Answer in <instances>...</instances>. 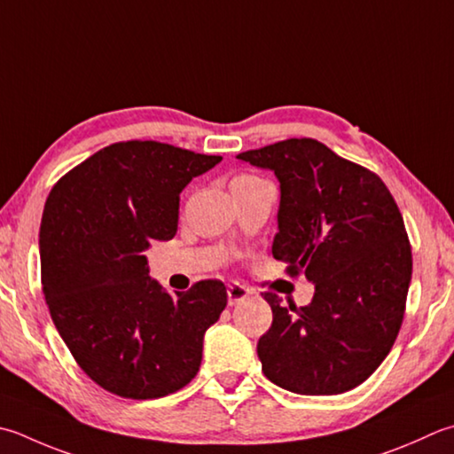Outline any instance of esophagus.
Masks as SVG:
<instances>
[{
	"label": "esophagus",
	"instance_id": "34e87169",
	"mask_svg": "<svg viewBox=\"0 0 454 454\" xmlns=\"http://www.w3.org/2000/svg\"><path fill=\"white\" fill-rule=\"evenodd\" d=\"M247 297H250V289L242 286V283H230L228 286V305L230 307L238 305L239 301H244Z\"/></svg>",
	"mask_w": 454,
	"mask_h": 454
}]
</instances>
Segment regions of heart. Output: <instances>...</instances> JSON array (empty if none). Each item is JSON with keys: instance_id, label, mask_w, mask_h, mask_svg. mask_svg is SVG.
I'll use <instances>...</instances> for the list:
<instances>
[{"instance_id": "heart-1", "label": "heart", "mask_w": 454, "mask_h": 454, "mask_svg": "<svg viewBox=\"0 0 454 454\" xmlns=\"http://www.w3.org/2000/svg\"><path fill=\"white\" fill-rule=\"evenodd\" d=\"M238 179H254V176H250V175H242V176H238Z\"/></svg>"}]
</instances>
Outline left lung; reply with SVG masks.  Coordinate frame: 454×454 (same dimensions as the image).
I'll use <instances>...</instances> for the list:
<instances>
[{
	"label": "left lung",
	"instance_id": "8db88e82",
	"mask_svg": "<svg viewBox=\"0 0 454 454\" xmlns=\"http://www.w3.org/2000/svg\"><path fill=\"white\" fill-rule=\"evenodd\" d=\"M279 181L271 254L289 275L315 283L307 307L263 299L273 323L257 342L262 370L301 395L360 386L392 350L411 281V246L402 212L376 173L321 141L286 139L238 155Z\"/></svg>",
	"mask_w": 454,
	"mask_h": 454
}]
</instances>
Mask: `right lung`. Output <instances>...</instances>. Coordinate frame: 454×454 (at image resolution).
Segmentation results:
<instances>
[{
    "label": "right lung",
    "instance_id": "right-lung-1",
    "mask_svg": "<svg viewBox=\"0 0 454 454\" xmlns=\"http://www.w3.org/2000/svg\"><path fill=\"white\" fill-rule=\"evenodd\" d=\"M222 157L159 141L98 151L52 186L39 252L51 318L78 366L128 399L176 392L197 376L204 333L228 303L224 283L204 279L167 293L144 252L171 239L179 197Z\"/></svg>",
    "mask_w": 454,
    "mask_h": 454
}]
</instances>
